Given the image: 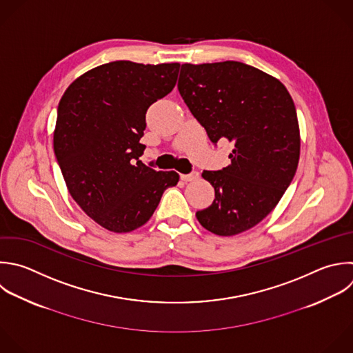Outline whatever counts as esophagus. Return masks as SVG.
Wrapping results in <instances>:
<instances>
[{
  "label": "esophagus",
  "instance_id": "34e87169",
  "mask_svg": "<svg viewBox=\"0 0 353 353\" xmlns=\"http://www.w3.org/2000/svg\"><path fill=\"white\" fill-rule=\"evenodd\" d=\"M197 178H199V172H196V171H193L190 174H181V179L183 182H192V181H196Z\"/></svg>",
  "mask_w": 353,
  "mask_h": 353
}]
</instances>
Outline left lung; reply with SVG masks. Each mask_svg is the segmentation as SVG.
I'll return each mask as SVG.
<instances>
[{
	"label": "left lung",
	"mask_w": 353,
	"mask_h": 353,
	"mask_svg": "<svg viewBox=\"0 0 353 353\" xmlns=\"http://www.w3.org/2000/svg\"><path fill=\"white\" fill-rule=\"evenodd\" d=\"M178 90L210 141L234 146L228 167L201 174L215 199L196 212L199 222L218 236L251 229L276 207L298 167L291 95L277 79L234 61L182 65Z\"/></svg>",
	"instance_id": "left-lung-1"
}]
</instances>
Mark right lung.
<instances>
[{"label":"right lung","instance_id":"1","mask_svg":"<svg viewBox=\"0 0 353 353\" xmlns=\"http://www.w3.org/2000/svg\"><path fill=\"white\" fill-rule=\"evenodd\" d=\"M179 63L116 61L98 66L65 91L54 150L69 193L102 228L127 233L145 225L175 171H154L139 157L152 103L176 84Z\"/></svg>","mask_w":353,"mask_h":353}]
</instances>
